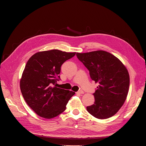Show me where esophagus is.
<instances>
[{
    "instance_id": "1",
    "label": "esophagus",
    "mask_w": 146,
    "mask_h": 146,
    "mask_svg": "<svg viewBox=\"0 0 146 146\" xmlns=\"http://www.w3.org/2000/svg\"><path fill=\"white\" fill-rule=\"evenodd\" d=\"M77 93H78V94H84V92L82 90H80V91H78L77 92Z\"/></svg>"
}]
</instances>
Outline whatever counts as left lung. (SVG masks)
<instances>
[{"label":"left lung","mask_w":146,"mask_h":146,"mask_svg":"<svg viewBox=\"0 0 146 146\" xmlns=\"http://www.w3.org/2000/svg\"><path fill=\"white\" fill-rule=\"evenodd\" d=\"M77 57L99 85L93 94L95 102L86 107L94 117L105 119L114 116L126 100L130 77L125 66L117 57L104 50L77 53Z\"/></svg>","instance_id":"left-lung-1"}]
</instances>
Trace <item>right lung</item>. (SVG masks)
Segmentation results:
<instances>
[{
    "instance_id": "add662e5",
    "label": "right lung",
    "mask_w": 146,
    "mask_h": 146,
    "mask_svg": "<svg viewBox=\"0 0 146 146\" xmlns=\"http://www.w3.org/2000/svg\"><path fill=\"white\" fill-rule=\"evenodd\" d=\"M76 54L54 49L37 52L28 60L20 88L26 103L38 116L52 119L59 115L75 94L54 85L60 78L61 65Z\"/></svg>"
}]
</instances>
